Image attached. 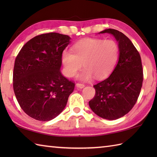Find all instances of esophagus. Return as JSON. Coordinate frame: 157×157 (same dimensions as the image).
I'll return each mask as SVG.
<instances>
[{
    "label": "esophagus",
    "instance_id": "esophagus-1",
    "mask_svg": "<svg viewBox=\"0 0 157 157\" xmlns=\"http://www.w3.org/2000/svg\"><path fill=\"white\" fill-rule=\"evenodd\" d=\"M75 86H76V88H79V89H82V88L85 87V85L83 84H79V83H78V84H76Z\"/></svg>",
    "mask_w": 157,
    "mask_h": 157
}]
</instances>
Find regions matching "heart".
I'll list each match as a JSON object with an SVG mask.
<instances>
[{
    "label": "heart",
    "mask_w": 157,
    "mask_h": 157,
    "mask_svg": "<svg viewBox=\"0 0 157 157\" xmlns=\"http://www.w3.org/2000/svg\"><path fill=\"white\" fill-rule=\"evenodd\" d=\"M119 55V48L113 40L85 38L73 46L72 52L64 51L61 55L63 73L68 78L78 75L80 80H88L93 76L98 79L109 76L114 69Z\"/></svg>",
    "instance_id": "b5f03b06"
}]
</instances>
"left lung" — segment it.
Instances as JSON below:
<instances>
[{"label":"left lung","instance_id":"8db88e82","mask_svg":"<svg viewBox=\"0 0 157 157\" xmlns=\"http://www.w3.org/2000/svg\"><path fill=\"white\" fill-rule=\"evenodd\" d=\"M118 42L117 64L109 78L94 86L96 94L89 106L101 117L115 120L129 113L137 101L143 82L140 55L132 41L122 32L106 29Z\"/></svg>","mask_w":157,"mask_h":157}]
</instances>
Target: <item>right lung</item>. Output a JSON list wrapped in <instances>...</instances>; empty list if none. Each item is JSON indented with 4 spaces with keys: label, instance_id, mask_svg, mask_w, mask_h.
<instances>
[{
    "label": "right lung",
    "instance_id": "1",
    "mask_svg": "<svg viewBox=\"0 0 157 157\" xmlns=\"http://www.w3.org/2000/svg\"><path fill=\"white\" fill-rule=\"evenodd\" d=\"M71 38L59 33L36 36L23 46L13 69V90L26 114L38 121L55 118L65 109L74 83L61 73V55Z\"/></svg>",
    "mask_w": 157,
    "mask_h": 157
}]
</instances>
